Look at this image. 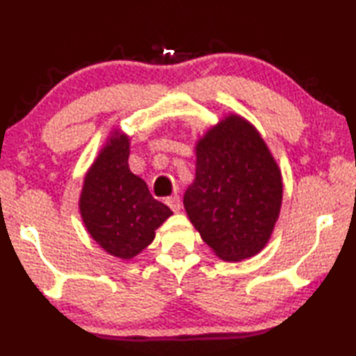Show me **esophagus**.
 Instances as JSON below:
<instances>
[{"instance_id":"obj_1","label":"esophagus","mask_w":356,"mask_h":356,"mask_svg":"<svg viewBox=\"0 0 356 356\" xmlns=\"http://www.w3.org/2000/svg\"><path fill=\"white\" fill-rule=\"evenodd\" d=\"M165 202H166V206L172 210V212H179L180 210V197L179 196L166 197Z\"/></svg>"}]
</instances>
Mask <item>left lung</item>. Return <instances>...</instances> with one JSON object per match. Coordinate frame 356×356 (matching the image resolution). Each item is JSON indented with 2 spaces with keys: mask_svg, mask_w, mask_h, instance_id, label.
I'll return each mask as SVG.
<instances>
[{
  "mask_svg": "<svg viewBox=\"0 0 356 356\" xmlns=\"http://www.w3.org/2000/svg\"><path fill=\"white\" fill-rule=\"evenodd\" d=\"M196 177L186 215L216 256L240 262L272 237L282 204V176L257 129L229 113L195 146Z\"/></svg>",
  "mask_w": 356,
  "mask_h": 356,
  "instance_id": "8db88e82",
  "label": "left lung"
}]
</instances>
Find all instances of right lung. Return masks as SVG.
Instances as JSON below:
<instances>
[{
  "label": "right lung",
  "instance_id": "1",
  "mask_svg": "<svg viewBox=\"0 0 356 356\" xmlns=\"http://www.w3.org/2000/svg\"><path fill=\"white\" fill-rule=\"evenodd\" d=\"M130 138L111 130L84 176L80 201L84 227L100 248L130 261L154 242L171 209L150 195L146 182L129 168Z\"/></svg>",
  "mask_w": 356,
  "mask_h": 356
}]
</instances>
